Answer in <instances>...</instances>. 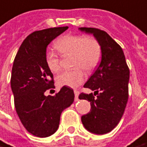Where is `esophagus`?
<instances>
[{
	"label": "esophagus",
	"mask_w": 147,
	"mask_h": 147,
	"mask_svg": "<svg viewBox=\"0 0 147 147\" xmlns=\"http://www.w3.org/2000/svg\"><path fill=\"white\" fill-rule=\"evenodd\" d=\"M74 93H75V100H76V101H78V100H79L78 97H79V95H80V91H77V90H75V91H74Z\"/></svg>",
	"instance_id": "1"
}]
</instances>
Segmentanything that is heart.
I'll use <instances>...</instances> for the list:
<instances>
[{
	"label": "heart",
	"mask_w": 147,
	"mask_h": 147,
	"mask_svg": "<svg viewBox=\"0 0 147 147\" xmlns=\"http://www.w3.org/2000/svg\"><path fill=\"white\" fill-rule=\"evenodd\" d=\"M55 47L62 56L71 55L73 69L64 71L56 77L59 86L76 88L84 83L85 70L92 71L98 65L102 56V47L94 37L84 35L68 34L59 38ZM45 63L52 72L56 73L61 68L59 56L51 50L45 53Z\"/></svg>",
	"instance_id": "1"
}]
</instances>
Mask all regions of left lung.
<instances>
[{"label":"left lung","mask_w":147,"mask_h":147,"mask_svg":"<svg viewBox=\"0 0 147 147\" xmlns=\"http://www.w3.org/2000/svg\"><path fill=\"white\" fill-rule=\"evenodd\" d=\"M92 33L102 47V59L85 88L95 93L82 92L79 98L91 102V111L81 117L84 127L91 133L107 134L119 123L127 106L130 70L123 51L105 31L95 28H80Z\"/></svg>","instance_id":"obj_1"}]
</instances>
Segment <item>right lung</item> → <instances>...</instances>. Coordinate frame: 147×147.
Returning a JSON list of instances; mask_svg holds the SVG:
<instances>
[{"label": "right lung", "mask_w": 147, "mask_h": 147, "mask_svg": "<svg viewBox=\"0 0 147 147\" xmlns=\"http://www.w3.org/2000/svg\"><path fill=\"white\" fill-rule=\"evenodd\" d=\"M67 28L33 32L20 45L13 62L10 83L16 111L25 129L40 138L57 131L61 113L75 98L73 90L67 86L53 96L45 95V91L55 88L53 75L45 63L47 46Z\"/></svg>", "instance_id": "add662e5"}]
</instances>
